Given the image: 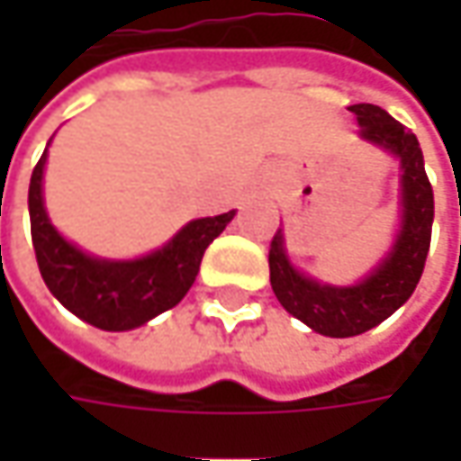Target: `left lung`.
<instances>
[{
  "mask_svg": "<svg viewBox=\"0 0 461 461\" xmlns=\"http://www.w3.org/2000/svg\"><path fill=\"white\" fill-rule=\"evenodd\" d=\"M348 110L362 128L359 138L390 151L400 161L402 221L390 254L362 282L333 287L294 269L285 251L282 228L269 246V282L276 300L297 321L330 339L359 336L380 326L413 294L426 267L434 225V189L426 176L416 135L377 104H351Z\"/></svg>",
  "mask_w": 461,
  "mask_h": 461,
  "instance_id": "obj_1",
  "label": "left lung"
}]
</instances>
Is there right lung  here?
<instances>
[{"label":"right lung","instance_id":"obj_1","mask_svg":"<svg viewBox=\"0 0 461 461\" xmlns=\"http://www.w3.org/2000/svg\"><path fill=\"white\" fill-rule=\"evenodd\" d=\"M43 168L45 151L32 168L27 192L30 233L41 275L63 308L102 330H131L182 303L200 272L204 249L236 215V210H230L186 222L164 249L133 261L89 257L48 221Z\"/></svg>","mask_w":461,"mask_h":461}]
</instances>
